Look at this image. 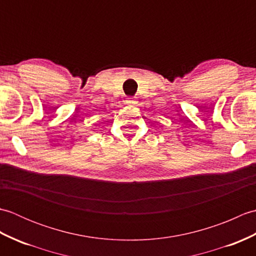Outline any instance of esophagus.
<instances>
[{"label":"esophagus","mask_w":256,"mask_h":256,"mask_svg":"<svg viewBox=\"0 0 256 256\" xmlns=\"http://www.w3.org/2000/svg\"><path fill=\"white\" fill-rule=\"evenodd\" d=\"M126 104H128V106H136V101H135L134 99H128L126 101Z\"/></svg>","instance_id":"1"}]
</instances>
